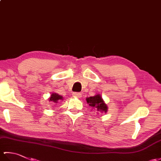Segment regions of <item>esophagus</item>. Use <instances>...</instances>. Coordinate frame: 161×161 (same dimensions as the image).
Segmentation results:
<instances>
[{
	"label": "esophagus",
	"instance_id": "obj_1",
	"mask_svg": "<svg viewBox=\"0 0 161 161\" xmlns=\"http://www.w3.org/2000/svg\"><path fill=\"white\" fill-rule=\"evenodd\" d=\"M73 96L77 97H81V93H76V92H75V93H73Z\"/></svg>",
	"mask_w": 161,
	"mask_h": 161
}]
</instances>
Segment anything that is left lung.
Masks as SVG:
<instances>
[{
  "instance_id": "obj_1",
  "label": "left lung",
  "mask_w": 161,
  "mask_h": 161,
  "mask_svg": "<svg viewBox=\"0 0 161 161\" xmlns=\"http://www.w3.org/2000/svg\"><path fill=\"white\" fill-rule=\"evenodd\" d=\"M86 102L91 107L97 111L102 113H107L108 111L107 105L102 100L100 95H95V96L86 98Z\"/></svg>"
}]
</instances>
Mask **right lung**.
<instances>
[{"mask_svg":"<svg viewBox=\"0 0 161 161\" xmlns=\"http://www.w3.org/2000/svg\"><path fill=\"white\" fill-rule=\"evenodd\" d=\"M60 100H63V97L59 95H58L57 93H53L49 98L50 102H54V103H57V102Z\"/></svg>","mask_w":161,"mask_h":161,"instance_id":"obj_1","label":"right lung"}]
</instances>
